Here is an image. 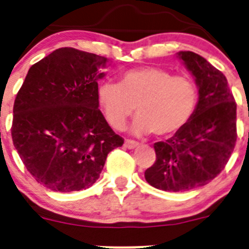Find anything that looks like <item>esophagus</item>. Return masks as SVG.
I'll use <instances>...</instances> for the list:
<instances>
[{
	"instance_id": "1",
	"label": "esophagus",
	"mask_w": 249,
	"mask_h": 249,
	"mask_svg": "<svg viewBox=\"0 0 249 249\" xmlns=\"http://www.w3.org/2000/svg\"><path fill=\"white\" fill-rule=\"evenodd\" d=\"M124 145L126 148H129V149H134V148H136L137 145H139V142H136V141H132V140H125Z\"/></svg>"
}]
</instances>
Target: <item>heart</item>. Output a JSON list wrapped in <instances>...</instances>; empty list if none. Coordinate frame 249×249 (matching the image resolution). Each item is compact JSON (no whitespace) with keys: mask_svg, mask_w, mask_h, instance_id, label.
<instances>
[{"mask_svg":"<svg viewBox=\"0 0 249 249\" xmlns=\"http://www.w3.org/2000/svg\"><path fill=\"white\" fill-rule=\"evenodd\" d=\"M97 101L113 129L122 130L136 106L139 115L131 126L135 135L155 132L157 136H170L184 127L194 114L197 89L189 77L144 66L123 72L118 84H100Z\"/></svg>","mask_w":249,"mask_h":249,"instance_id":"heart-1","label":"heart"}]
</instances>
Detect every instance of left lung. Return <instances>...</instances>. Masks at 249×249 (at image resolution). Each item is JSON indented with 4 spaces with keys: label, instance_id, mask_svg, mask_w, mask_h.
<instances>
[{
    "label": "left lung",
    "instance_id": "8db88e82",
    "mask_svg": "<svg viewBox=\"0 0 249 249\" xmlns=\"http://www.w3.org/2000/svg\"><path fill=\"white\" fill-rule=\"evenodd\" d=\"M199 89L194 114L165 142L154 143L157 160L145 180L165 192H187L214 179L235 148L236 102L224 74L193 52L177 53Z\"/></svg>",
    "mask_w": 249,
    "mask_h": 249
}]
</instances>
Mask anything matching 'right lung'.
<instances>
[{
	"mask_svg": "<svg viewBox=\"0 0 249 249\" xmlns=\"http://www.w3.org/2000/svg\"><path fill=\"white\" fill-rule=\"evenodd\" d=\"M106 57L59 48L30 67L13 107L12 139L35 179L50 190L91 187L124 140L99 109Z\"/></svg>",
	"mask_w": 249,
	"mask_h": 249,
	"instance_id": "obj_1",
	"label": "right lung"
}]
</instances>
